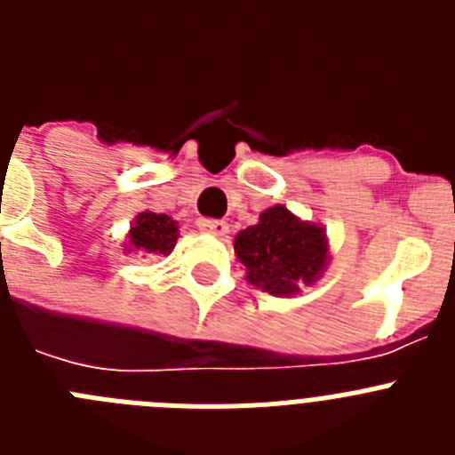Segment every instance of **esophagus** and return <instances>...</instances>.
I'll return each mask as SVG.
<instances>
[{"mask_svg":"<svg viewBox=\"0 0 455 455\" xmlns=\"http://www.w3.org/2000/svg\"><path fill=\"white\" fill-rule=\"evenodd\" d=\"M198 228L203 232H209V235L225 236L228 235V223L225 220H214V219H200Z\"/></svg>","mask_w":455,"mask_h":455,"instance_id":"esophagus-1","label":"esophagus"}]
</instances>
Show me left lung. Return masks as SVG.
Segmentation results:
<instances>
[{
	"mask_svg": "<svg viewBox=\"0 0 455 455\" xmlns=\"http://www.w3.org/2000/svg\"><path fill=\"white\" fill-rule=\"evenodd\" d=\"M235 251L255 287L284 296L299 291V284L315 283L323 271L328 246L321 228L300 223L277 204L259 216V223L236 235Z\"/></svg>",
	"mask_w": 455,
	"mask_h": 455,
	"instance_id": "left-lung-1",
	"label": "left lung"
}]
</instances>
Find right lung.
Returning <instances> with one entry per match:
<instances>
[{"label":"right lung","instance_id":"add662e5","mask_svg":"<svg viewBox=\"0 0 455 455\" xmlns=\"http://www.w3.org/2000/svg\"><path fill=\"white\" fill-rule=\"evenodd\" d=\"M178 223L166 214L143 212L136 216V223L130 232V251L136 248L140 252H159L168 255L178 243Z\"/></svg>","mask_w":455,"mask_h":455}]
</instances>
